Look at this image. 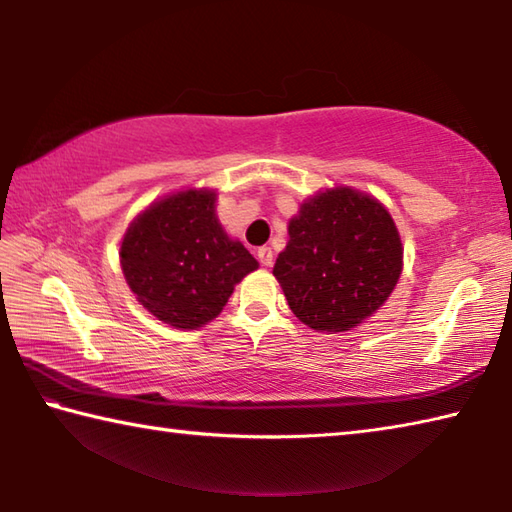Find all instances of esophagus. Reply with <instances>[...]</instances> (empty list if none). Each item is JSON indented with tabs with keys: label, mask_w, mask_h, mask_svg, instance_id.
Here are the masks:
<instances>
[{
	"label": "esophagus",
	"mask_w": 512,
	"mask_h": 512,
	"mask_svg": "<svg viewBox=\"0 0 512 512\" xmlns=\"http://www.w3.org/2000/svg\"><path fill=\"white\" fill-rule=\"evenodd\" d=\"M257 259L262 262V266H271L273 264V250L268 246L257 248Z\"/></svg>",
	"instance_id": "1"
}]
</instances>
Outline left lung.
Segmentation results:
<instances>
[{"label":"left lung","instance_id":"obj_1","mask_svg":"<svg viewBox=\"0 0 512 512\" xmlns=\"http://www.w3.org/2000/svg\"><path fill=\"white\" fill-rule=\"evenodd\" d=\"M402 253L386 207L357 189L336 187L300 205L273 275L300 323L316 332H348L391 296Z\"/></svg>","mask_w":512,"mask_h":512}]
</instances>
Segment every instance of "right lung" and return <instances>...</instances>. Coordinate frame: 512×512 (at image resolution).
Wrapping results in <instances>:
<instances>
[{
    "label": "right lung",
    "instance_id": "obj_1",
    "mask_svg": "<svg viewBox=\"0 0 512 512\" xmlns=\"http://www.w3.org/2000/svg\"><path fill=\"white\" fill-rule=\"evenodd\" d=\"M216 192L185 189L153 203L128 225L121 271L137 300L178 329H196L221 314L225 302L259 266L230 239L214 212Z\"/></svg>",
    "mask_w": 512,
    "mask_h": 512
}]
</instances>
